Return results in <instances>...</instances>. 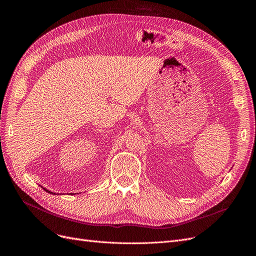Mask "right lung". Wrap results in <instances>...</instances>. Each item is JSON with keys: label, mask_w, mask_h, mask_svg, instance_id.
Masks as SVG:
<instances>
[{"label": "right lung", "mask_w": 256, "mask_h": 256, "mask_svg": "<svg viewBox=\"0 0 256 256\" xmlns=\"http://www.w3.org/2000/svg\"><path fill=\"white\" fill-rule=\"evenodd\" d=\"M44 190H46V192H48V193H50V194H54V195H56V193H52V192H50V191H48V190H46V188H44Z\"/></svg>", "instance_id": "1"}]
</instances>
